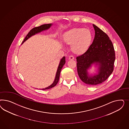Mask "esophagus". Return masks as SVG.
I'll use <instances>...</instances> for the list:
<instances>
[{"instance_id": "1", "label": "esophagus", "mask_w": 129, "mask_h": 129, "mask_svg": "<svg viewBox=\"0 0 129 129\" xmlns=\"http://www.w3.org/2000/svg\"><path fill=\"white\" fill-rule=\"evenodd\" d=\"M69 59H74V56H73V55H70V56H69Z\"/></svg>"}]
</instances>
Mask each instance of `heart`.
<instances>
[{"label":"heart","mask_w":129,"mask_h":129,"mask_svg":"<svg viewBox=\"0 0 129 129\" xmlns=\"http://www.w3.org/2000/svg\"><path fill=\"white\" fill-rule=\"evenodd\" d=\"M93 35L88 29L75 28L66 31L63 35V41L72 45V50L77 54L85 53L90 47Z\"/></svg>","instance_id":"heart-1"}]
</instances>
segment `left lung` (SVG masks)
<instances>
[{
  "mask_svg": "<svg viewBox=\"0 0 129 129\" xmlns=\"http://www.w3.org/2000/svg\"><path fill=\"white\" fill-rule=\"evenodd\" d=\"M94 38L88 49L76 58L78 73L82 81L89 86H95L106 81L113 70L115 51L108 36L101 29L93 24ZM95 63L98 66V73L89 75L87 70Z\"/></svg>",
  "mask_w": 129,
  "mask_h": 129,
  "instance_id": "1",
  "label": "left lung"
}]
</instances>
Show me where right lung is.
I'll list each match as a JSON object with an SVG mask.
<instances>
[{
  "mask_svg": "<svg viewBox=\"0 0 129 129\" xmlns=\"http://www.w3.org/2000/svg\"><path fill=\"white\" fill-rule=\"evenodd\" d=\"M52 25V23L44 24L42 25L38 26V27H36L33 28L31 30H30V31L28 33V34L26 35V36L25 37V38L23 40L22 44L25 41H26L27 39H29L30 37H31V36H32L33 35H35V34H38L39 33L41 32V31H44V30H46L49 29L51 27V26ZM65 62H66L65 57L64 56L62 58L60 59V62L59 63V66H58V68L57 72H56V76H55V78L54 82L50 86H49L48 87H46L45 88L42 89V90H46V89H50L51 88L53 87L54 86H55L57 85L58 82H59L60 71H61V69L62 68L63 66L65 64Z\"/></svg>",
  "mask_w": 129,
  "mask_h": 129,
  "instance_id": "right-lung-1",
  "label": "right lung"
}]
</instances>
